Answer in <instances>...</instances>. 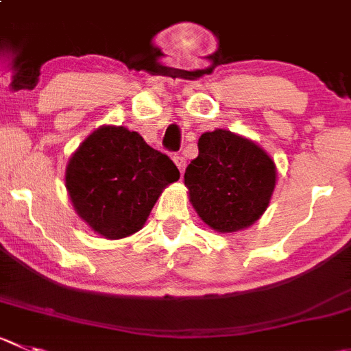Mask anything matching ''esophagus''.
Listing matches in <instances>:
<instances>
[{
  "mask_svg": "<svg viewBox=\"0 0 351 351\" xmlns=\"http://www.w3.org/2000/svg\"><path fill=\"white\" fill-rule=\"evenodd\" d=\"M173 162H176V165H178V169L181 170V173L184 172L186 169V158L182 155H173Z\"/></svg>",
  "mask_w": 351,
  "mask_h": 351,
  "instance_id": "esophagus-1",
  "label": "esophagus"
}]
</instances>
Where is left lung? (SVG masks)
<instances>
[{
	"mask_svg": "<svg viewBox=\"0 0 351 351\" xmlns=\"http://www.w3.org/2000/svg\"><path fill=\"white\" fill-rule=\"evenodd\" d=\"M198 156L184 173L189 202L217 232L250 228L269 206L276 163L256 143L215 129L198 139Z\"/></svg>",
	"mask_w": 351,
	"mask_h": 351,
	"instance_id": "left-lung-1",
	"label": "left lung"
}]
</instances>
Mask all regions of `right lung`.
Here are the masks:
<instances>
[{"label":"right lung","instance_id":"add662e5","mask_svg":"<svg viewBox=\"0 0 351 351\" xmlns=\"http://www.w3.org/2000/svg\"><path fill=\"white\" fill-rule=\"evenodd\" d=\"M179 179L178 167L134 131L101 125L70 156L65 186L89 228L106 239L145 226L163 188Z\"/></svg>","mask_w":351,"mask_h":351}]
</instances>
